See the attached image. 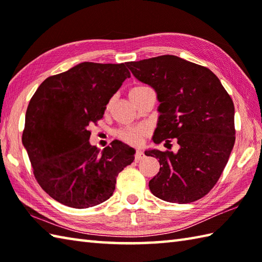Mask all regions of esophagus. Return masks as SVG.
<instances>
[{
    "mask_svg": "<svg viewBox=\"0 0 262 262\" xmlns=\"http://www.w3.org/2000/svg\"><path fill=\"white\" fill-rule=\"evenodd\" d=\"M144 158V153L140 149H137L136 153H135V162H140V161Z\"/></svg>",
    "mask_w": 262,
    "mask_h": 262,
    "instance_id": "34e87169",
    "label": "esophagus"
}]
</instances>
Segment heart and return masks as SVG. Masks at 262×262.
<instances>
[{"mask_svg":"<svg viewBox=\"0 0 262 262\" xmlns=\"http://www.w3.org/2000/svg\"><path fill=\"white\" fill-rule=\"evenodd\" d=\"M144 89H146V86H142L138 85L133 88L130 92H129V97H134L137 93H140L143 91ZM148 128L144 125L140 126H134V127H126L122 128L118 132V137L121 141H124L127 144H130V145H141L143 141L145 140V137L148 135Z\"/></svg>","mask_w":262,"mask_h":262,"instance_id":"heart-1","label":"heart"}]
</instances>
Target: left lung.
<instances>
[{"label":"left lung","mask_w":262,"mask_h":262,"mask_svg":"<svg viewBox=\"0 0 262 262\" xmlns=\"http://www.w3.org/2000/svg\"><path fill=\"white\" fill-rule=\"evenodd\" d=\"M138 81L158 94L159 121L155 144L178 152L148 149L160 171L149 190L169 203L188 204L207 194L223 172L235 142L234 104L213 72L173 55L128 62Z\"/></svg>","instance_id":"left-lung-1"}]
</instances>
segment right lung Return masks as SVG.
<instances>
[{
  "mask_svg": "<svg viewBox=\"0 0 262 262\" xmlns=\"http://www.w3.org/2000/svg\"><path fill=\"white\" fill-rule=\"evenodd\" d=\"M128 77L124 63L84 62L47 77L32 96L22 144L39 186L58 203L88 208L105 202L117 176L134 161V148L119 141L102 151L89 142V125L102 118Z\"/></svg>",
  "mask_w": 262,
  "mask_h": 262,
  "instance_id": "1",
  "label": "right lung"
}]
</instances>
